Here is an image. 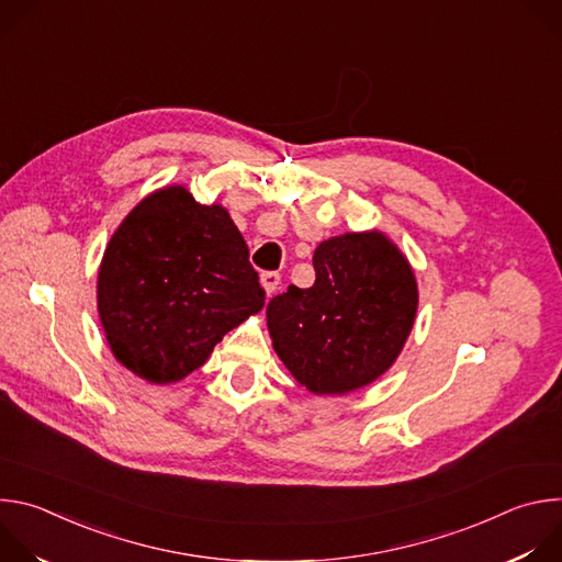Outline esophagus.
<instances>
[{
	"label": "esophagus",
	"instance_id": "esophagus-1",
	"mask_svg": "<svg viewBox=\"0 0 562 562\" xmlns=\"http://www.w3.org/2000/svg\"><path fill=\"white\" fill-rule=\"evenodd\" d=\"M260 282H262V289L267 291V295L271 297V295L276 293L278 284H280V273H276V271H267V273H262V276H260Z\"/></svg>",
	"mask_w": 562,
	"mask_h": 562
}]
</instances>
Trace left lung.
I'll return each mask as SVG.
<instances>
[{"label": "left lung", "mask_w": 562, "mask_h": 562, "mask_svg": "<svg viewBox=\"0 0 562 562\" xmlns=\"http://www.w3.org/2000/svg\"><path fill=\"white\" fill-rule=\"evenodd\" d=\"M315 282L267 306L273 349L315 395H345L378 380L403 351L418 311V282L382 231L345 233L313 254Z\"/></svg>", "instance_id": "obj_1"}]
</instances>
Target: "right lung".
Instances as JSON below:
<instances>
[{
    "mask_svg": "<svg viewBox=\"0 0 562 562\" xmlns=\"http://www.w3.org/2000/svg\"><path fill=\"white\" fill-rule=\"evenodd\" d=\"M262 306L265 289L228 211L195 202L182 184L153 191L122 220L98 271L106 342L153 384L200 369Z\"/></svg>",
    "mask_w": 562,
    "mask_h": 562,
    "instance_id": "add662e5",
    "label": "right lung"
}]
</instances>
